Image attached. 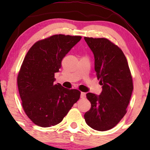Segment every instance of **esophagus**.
<instances>
[{
  "mask_svg": "<svg viewBox=\"0 0 150 150\" xmlns=\"http://www.w3.org/2000/svg\"><path fill=\"white\" fill-rule=\"evenodd\" d=\"M80 97L82 98V99H85V98L86 97V93H85V92H81Z\"/></svg>",
  "mask_w": 150,
  "mask_h": 150,
  "instance_id": "34e87169",
  "label": "esophagus"
}]
</instances>
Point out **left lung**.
I'll return each mask as SVG.
<instances>
[{
  "label": "left lung",
  "instance_id": "left-lung-1",
  "mask_svg": "<svg viewBox=\"0 0 150 150\" xmlns=\"http://www.w3.org/2000/svg\"><path fill=\"white\" fill-rule=\"evenodd\" d=\"M94 56V70L102 92L87 93L91 108L85 113L86 123L94 130L113 128L127 113L133 84L124 53L106 38H84Z\"/></svg>",
  "mask_w": 150,
  "mask_h": 150
}]
</instances>
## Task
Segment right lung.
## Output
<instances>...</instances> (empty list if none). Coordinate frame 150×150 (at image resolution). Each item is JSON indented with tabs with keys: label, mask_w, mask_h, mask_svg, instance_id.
<instances>
[{
	"label": "right lung",
	"mask_w": 150,
	"mask_h": 150,
	"mask_svg": "<svg viewBox=\"0 0 150 150\" xmlns=\"http://www.w3.org/2000/svg\"><path fill=\"white\" fill-rule=\"evenodd\" d=\"M81 38L55 34L38 41L26 54L17 82L24 111L34 124L45 128L58 124L80 99L79 90L53 82L63 58Z\"/></svg>",
	"instance_id": "obj_1"
}]
</instances>
